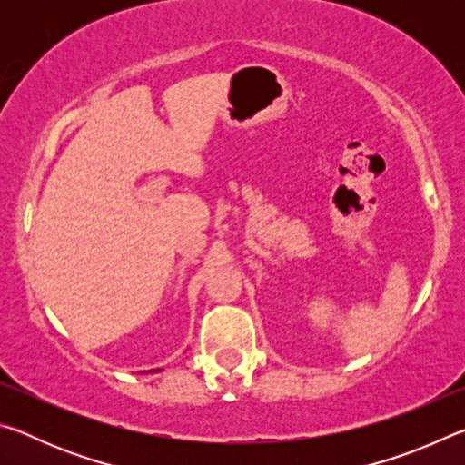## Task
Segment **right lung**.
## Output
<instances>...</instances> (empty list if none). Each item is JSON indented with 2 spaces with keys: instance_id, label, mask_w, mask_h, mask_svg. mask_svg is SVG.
<instances>
[{
  "instance_id": "right-lung-1",
  "label": "right lung",
  "mask_w": 465,
  "mask_h": 465,
  "mask_svg": "<svg viewBox=\"0 0 465 465\" xmlns=\"http://www.w3.org/2000/svg\"><path fill=\"white\" fill-rule=\"evenodd\" d=\"M157 371H160V369H157Z\"/></svg>"
}]
</instances>
